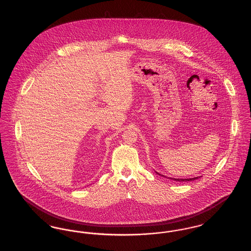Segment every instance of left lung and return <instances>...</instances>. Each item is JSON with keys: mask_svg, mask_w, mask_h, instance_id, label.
Returning a JSON list of instances; mask_svg holds the SVG:
<instances>
[{"mask_svg": "<svg viewBox=\"0 0 251 251\" xmlns=\"http://www.w3.org/2000/svg\"><path fill=\"white\" fill-rule=\"evenodd\" d=\"M171 179H174V180H177V181H189V180H194V179H198V177H196V178H192V179H172V178H170Z\"/></svg>", "mask_w": 251, "mask_h": 251, "instance_id": "1", "label": "left lung"}]
</instances>
